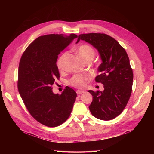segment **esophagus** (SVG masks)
<instances>
[{
	"label": "esophagus",
	"instance_id": "1",
	"mask_svg": "<svg viewBox=\"0 0 154 154\" xmlns=\"http://www.w3.org/2000/svg\"><path fill=\"white\" fill-rule=\"evenodd\" d=\"M83 92H84V91H81V90L76 91L77 94H82V93H83Z\"/></svg>",
	"mask_w": 154,
	"mask_h": 154
}]
</instances>
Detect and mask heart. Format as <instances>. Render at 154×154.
<instances>
[{"label":"heart","mask_w":154,"mask_h":154,"mask_svg":"<svg viewBox=\"0 0 154 154\" xmlns=\"http://www.w3.org/2000/svg\"><path fill=\"white\" fill-rule=\"evenodd\" d=\"M78 54L82 60H84L88 58L93 59L95 56L94 51L88 45H82L80 46L78 49ZM66 57V53H63L58 60L57 67L60 71L63 69L64 60ZM88 78H89V77L88 76L75 75L71 79L69 83L72 86L77 88H83L85 87L86 82L88 80Z\"/></svg>","instance_id":"1"}]
</instances>
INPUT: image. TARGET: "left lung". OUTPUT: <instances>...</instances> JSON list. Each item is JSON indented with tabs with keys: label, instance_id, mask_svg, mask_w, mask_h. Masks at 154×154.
Listing matches in <instances>:
<instances>
[{
	"label": "left lung",
	"instance_id": "obj_1",
	"mask_svg": "<svg viewBox=\"0 0 154 154\" xmlns=\"http://www.w3.org/2000/svg\"><path fill=\"white\" fill-rule=\"evenodd\" d=\"M80 40L97 49L102 61L97 69L100 74L95 80L103 85L104 90L88 91L93 96L88 108L97 119H112L122 112L131 95L133 72L127 53L118 41L105 34H82L76 44Z\"/></svg>",
	"mask_w": 154,
	"mask_h": 154
}]
</instances>
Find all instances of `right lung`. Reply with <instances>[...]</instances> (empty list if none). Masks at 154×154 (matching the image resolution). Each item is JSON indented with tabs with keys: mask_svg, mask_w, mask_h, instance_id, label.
<instances>
[{
	"mask_svg": "<svg viewBox=\"0 0 154 154\" xmlns=\"http://www.w3.org/2000/svg\"><path fill=\"white\" fill-rule=\"evenodd\" d=\"M78 36L47 35L39 36L23 53L18 67V92L36 121L49 127H58L69 117L77 96L66 87L62 94H54L52 85L59 78L58 54Z\"/></svg>",
	"mask_w": 154,
	"mask_h": 154,
	"instance_id": "1",
	"label": "right lung"
}]
</instances>
